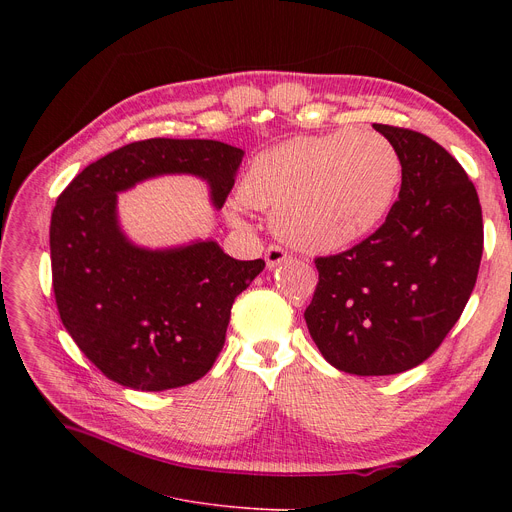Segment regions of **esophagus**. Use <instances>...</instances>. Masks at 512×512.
Returning a JSON list of instances; mask_svg holds the SVG:
<instances>
[{"instance_id":"1","label":"esophagus","mask_w":512,"mask_h":512,"mask_svg":"<svg viewBox=\"0 0 512 512\" xmlns=\"http://www.w3.org/2000/svg\"><path fill=\"white\" fill-rule=\"evenodd\" d=\"M286 259H288V253L278 245H270L265 249V265L270 267V270H274V267H278Z\"/></svg>"}]
</instances>
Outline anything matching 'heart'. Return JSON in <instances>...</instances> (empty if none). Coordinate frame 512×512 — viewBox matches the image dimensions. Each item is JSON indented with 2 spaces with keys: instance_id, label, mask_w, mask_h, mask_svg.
I'll list each match as a JSON object with an SVG mask.
<instances>
[{
  "instance_id": "1",
  "label": "heart",
  "mask_w": 512,
  "mask_h": 512,
  "mask_svg": "<svg viewBox=\"0 0 512 512\" xmlns=\"http://www.w3.org/2000/svg\"><path fill=\"white\" fill-rule=\"evenodd\" d=\"M400 178V155L382 134L338 130L259 153L238 195L242 203L272 211L276 234L292 247L328 253L353 245L382 222ZM230 215L240 222L236 207Z\"/></svg>"
}]
</instances>
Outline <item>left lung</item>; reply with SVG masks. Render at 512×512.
Returning a JSON list of instances; mask_svg holds the SVG:
<instances>
[{
  "instance_id": "8db88e82",
  "label": "left lung",
  "mask_w": 512,
  "mask_h": 512,
  "mask_svg": "<svg viewBox=\"0 0 512 512\" xmlns=\"http://www.w3.org/2000/svg\"><path fill=\"white\" fill-rule=\"evenodd\" d=\"M373 128L402 164L386 222L353 249L317 257L319 282L305 311L324 359L353 375H392L436 353L459 321L483 253L473 182L421 132Z\"/></svg>"
}]
</instances>
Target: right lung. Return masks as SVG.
<instances>
[{
	"instance_id": "right-lung-1",
	"label": "right lung",
	"mask_w": 512,
	"mask_h": 512,
	"mask_svg": "<svg viewBox=\"0 0 512 512\" xmlns=\"http://www.w3.org/2000/svg\"><path fill=\"white\" fill-rule=\"evenodd\" d=\"M245 151L207 139H147L93 161L56 201L49 226L60 319L112 382L143 392L193 384L226 342L234 299L265 267L218 242L149 251L118 226V193L161 174L207 180L222 207Z\"/></svg>"
}]
</instances>
